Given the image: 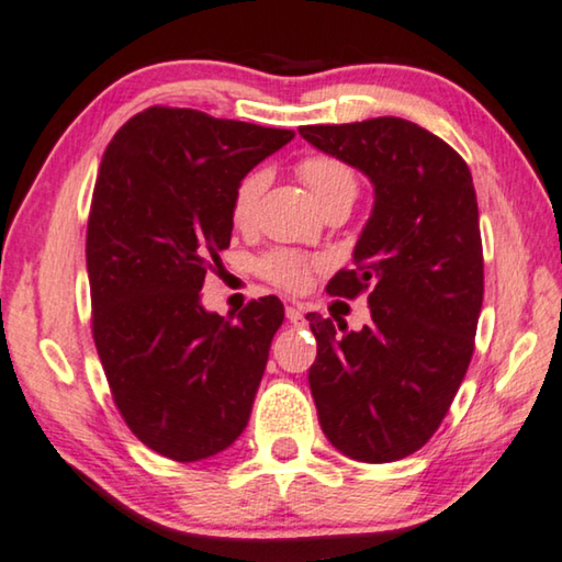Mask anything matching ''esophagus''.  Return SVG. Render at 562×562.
Returning <instances> with one entry per match:
<instances>
[{"label": "esophagus", "mask_w": 562, "mask_h": 562, "mask_svg": "<svg viewBox=\"0 0 562 562\" xmlns=\"http://www.w3.org/2000/svg\"><path fill=\"white\" fill-rule=\"evenodd\" d=\"M284 315H288V321L292 325L303 323V307H300V305H288V307H284Z\"/></svg>", "instance_id": "1"}]
</instances>
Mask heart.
<instances>
[{"label":"heart","instance_id":"1","mask_svg":"<svg viewBox=\"0 0 562 562\" xmlns=\"http://www.w3.org/2000/svg\"><path fill=\"white\" fill-rule=\"evenodd\" d=\"M297 179L310 189V194L321 204L323 212L333 206H350L358 194V179L356 171L350 169L346 161L335 156L315 154L305 156L295 164ZM267 173L265 171H249L245 179L237 183L232 196V224L237 229H249L255 224L259 199L265 194ZM323 259L305 257L292 249H272L262 259H259V274L267 282L278 284L282 290L297 292L303 290L310 274L315 270H323Z\"/></svg>","mask_w":562,"mask_h":562}]
</instances>
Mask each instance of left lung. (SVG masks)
Wrapping results in <instances>:
<instances>
[{"instance_id": "left-lung-1", "label": "left lung", "mask_w": 562, "mask_h": 562, "mask_svg": "<svg viewBox=\"0 0 562 562\" xmlns=\"http://www.w3.org/2000/svg\"><path fill=\"white\" fill-rule=\"evenodd\" d=\"M315 148L361 169L375 204L330 295H368L371 325L307 313L317 340L307 381L335 449L383 464L434 437L474 353L484 297L472 173L439 136L404 119L303 125Z\"/></svg>"}]
</instances>
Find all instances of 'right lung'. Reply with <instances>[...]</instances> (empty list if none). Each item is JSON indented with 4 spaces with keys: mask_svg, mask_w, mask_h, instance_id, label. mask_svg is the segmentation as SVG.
<instances>
[{
    "mask_svg": "<svg viewBox=\"0 0 562 562\" xmlns=\"http://www.w3.org/2000/svg\"><path fill=\"white\" fill-rule=\"evenodd\" d=\"M295 138L284 128L150 105L108 144L88 216L93 340L136 439L173 462L220 454L245 431L284 307L237 321L199 290L222 267L237 183Z\"/></svg>",
    "mask_w": 562,
    "mask_h": 562,
    "instance_id": "1",
    "label": "right lung"
}]
</instances>
